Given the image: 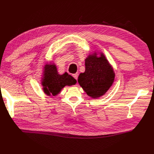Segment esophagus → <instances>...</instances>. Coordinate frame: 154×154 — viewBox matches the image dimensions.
Segmentation results:
<instances>
[{
	"instance_id": "esophagus-1",
	"label": "esophagus",
	"mask_w": 154,
	"mask_h": 154,
	"mask_svg": "<svg viewBox=\"0 0 154 154\" xmlns=\"http://www.w3.org/2000/svg\"><path fill=\"white\" fill-rule=\"evenodd\" d=\"M78 74H77V73H76V74H73V77L75 78V79H76V80H78Z\"/></svg>"
}]
</instances>
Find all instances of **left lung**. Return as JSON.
<instances>
[{
    "label": "left lung",
    "mask_w": 154,
    "mask_h": 154,
    "mask_svg": "<svg viewBox=\"0 0 154 154\" xmlns=\"http://www.w3.org/2000/svg\"><path fill=\"white\" fill-rule=\"evenodd\" d=\"M86 69L80 73L78 82L88 95L97 99L103 95L112 86L115 72L103 53L90 54L85 59Z\"/></svg>",
    "instance_id": "left-lung-1"
}]
</instances>
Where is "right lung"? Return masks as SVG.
I'll list each match as a JSON object with an SVG mask.
<instances>
[{
	"instance_id": "1",
	"label": "right lung",
	"mask_w": 154,
	"mask_h": 154,
	"mask_svg": "<svg viewBox=\"0 0 154 154\" xmlns=\"http://www.w3.org/2000/svg\"><path fill=\"white\" fill-rule=\"evenodd\" d=\"M42 81L43 90L47 95L55 96L66 86H72L76 83V79L67 72L60 75L57 72L54 64H47L44 67Z\"/></svg>"
}]
</instances>
